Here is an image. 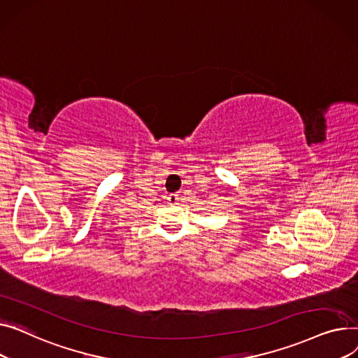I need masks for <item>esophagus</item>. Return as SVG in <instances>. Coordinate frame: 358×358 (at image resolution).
Instances as JSON below:
<instances>
[{
  "label": "esophagus",
  "mask_w": 358,
  "mask_h": 358,
  "mask_svg": "<svg viewBox=\"0 0 358 358\" xmlns=\"http://www.w3.org/2000/svg\"><path fill=\"white\" fill-rule=\"evenodd\" d=\"M178 201H179V195L178 194H171L169 196H167V202L169 203H178Z\"/></svg>",
  "instance_id": "esophagus-1"
}]
</instances>
